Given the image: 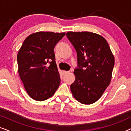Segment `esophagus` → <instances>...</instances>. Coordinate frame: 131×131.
<instances>
[{
	"label": "esophagus",
	"mask_w": 131,
	"mask_h": 131,
	"mask_svg": "<svg viewBox=\"0 0 131 131\" xmlns=\"http://www.w3.org/2000/svg\"><path fill=\"white\" fill-rule=\"evenodd\" d=\"M69 71H62V73H63L64 74H67V73H69Z\"/></svg>",
	"instance_id": "34e87169"
}]
</instances>
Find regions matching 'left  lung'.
<instances>
[{
    "instance_id": "left-lung-1",
    "label": "left lung",
    "mask_w": 131,
    "mask_h": 131,
    "mask_svg": "<svg viewBox=\"0 0 131 131\" xmlns=\"http://www.w3.org/2000/svg\"><path fill=\"white\" fill-rule=\"evenodd\" d=\"M66 36L78 55L71 93L80 103L91 104L100 99L110 83L114 56L106 40L98 34L69 31Z\"/></svg>"
}]
</instances>
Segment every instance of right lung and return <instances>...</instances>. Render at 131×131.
<instances>
[{
	"mask_svg": "<svg viewBox=\"0 0 131 131\" xmlns=\"http://www.w3.org/2000/svg\"><path fill=\"white\" fill-rule=\"evenodd\" d=\"M65 33L39 31L25 39L17 55L19 77L30 97L42 101L53 95L60 84L54 48Z\"/></svg>",
	"mask_w": 131,
	"mask_h": 131,
	"instance_id": "add662e5",
	"label": "right lung"
}]
</instances>
